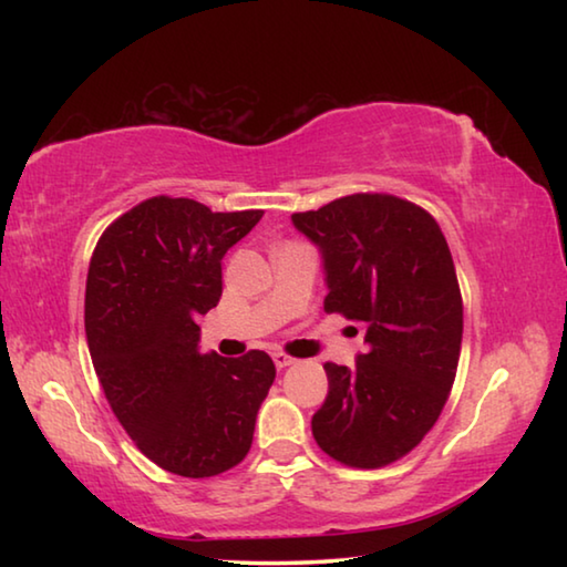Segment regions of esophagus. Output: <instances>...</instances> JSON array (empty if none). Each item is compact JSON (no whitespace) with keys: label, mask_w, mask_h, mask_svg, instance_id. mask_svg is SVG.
I'll return each mask as SVG.
<instances>
[{"label":"esophagus","mask_w":567,"mask_h":567,"mask_svg":"<svg viewBox=\"0 0 567 567\" xmlns=\"http://www.w3.org/2000/svg\"><path fill=\"white\" fill-rule=\"evenodd\" d=\"M272 360H275V368L277 370H285V368H290V364H295V360L290 358V354H285V352H275Z\"/></svg>","instance_id":"34e87169"}]
</instances>
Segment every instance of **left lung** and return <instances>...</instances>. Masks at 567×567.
Listing matches in <instances>:
<instances>
[{"instance_id": "left-lung-1", "label": "left lung", "mask_w": 567, "mask_h": 567, "mask_svg": "<svg viewBox=\"0 0 567 567\" xmlns=\"http://www.w3.org/2000/svg\"><path fill=\"white\" fill-rule=\"evenodd\" d=\"M292 225L322 255L324 312L368 328L354 368L324 364L312 435L350 467L395 463L437 422L460 360L463 297L445 235L392 195L340 197Z\"/></svg>"}]
</instances>
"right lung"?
<instances>
[{"label": "right lung", "mask_w": 567, "mask_h": 567, "mask_svg": "<svg viewBox=\"0 0 567 567\" xmlns=\"http://www.w3.org/2000/svg\"><path fill=\"white\" fill-rule=\"evenodd\" d=\"M260 217L152 197L94 247L84 295L94 372L142 453L182 477L219 475L249 453L275 380L262 350L199 352L197 318L223 295V257Z\"/></svg>", "instance_id": "obj_1"}]
</instances>
